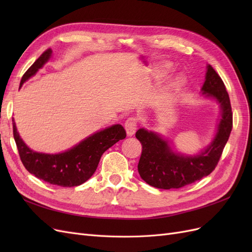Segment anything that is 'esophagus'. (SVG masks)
Masks as SVG:
<instances>
[{"label":"esophagus","mask_w":252,"mask_h":252,"mask_svg":"<svg viewBox=\"0 0 252 252\" xmlns=\"http://www.w3.org/2000/svg\"><path fill=\"white\" fill-rule=\"evenodd\" d=\"M138 118L136 117H129L126 122H125V129L127 131V134L128 135H132L135 130H136V126H138Z\"/></svg>","instance_id":"34e87169"}]
</instances>
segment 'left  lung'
<instances>
[{
  "label": "left lung",
  "instance_id": "left-lung-1",
  "mask_svg": "<svg viewBox=\"0 0 252 252\" xmlns=\"http://www.w3.org/2000/svg\"><path fill=\"white\" fill-rule=\"evenodd\" d=\"M203 93L217 98L222 107V119L210 146L196 157L173 154L166 141L151 131L139 129L135 138L142 144L138 165L141 178L159 189L181 188L207 177L220 161L232 129V110L225 84L211 65L207 66Z\"/></svg>",
  "mask_w": 252,
  "mask_h": 252
}]
</instances>
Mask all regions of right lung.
<instances>
[{"instance_id": "1", "label": "right lung", "mask_w": 252, "mask_h": 252, "mask_svg": "<svg viewBox=\"0 0 252 252\" xmlns=\"http://www.w3.org/2000/svg\"><path fill=\"white\" fill-rule=\"evenodd\" d=\"M51 49L45 50L22 77L20 86L47 62ZM13 138L19 156L25 168L37 179L62 187L79 186L96 170L104 152L112 145L126 138L124 127L118 124L93 134L72 149L59 155H45L30 150L17 132L12 120Z\"/></svg>"}]
</instances>
